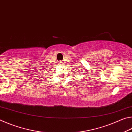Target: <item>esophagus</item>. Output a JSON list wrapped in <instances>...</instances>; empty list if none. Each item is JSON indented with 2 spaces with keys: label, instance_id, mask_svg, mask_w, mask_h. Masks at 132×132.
<instances>
[{
  "label": "esophagus",
  "instance_id": "obj_1",
  "mask_svg": "<svg viewBox=\"0 0 132 132\" xmlns=\"http://www.w3.org/2000/svg\"><path fill=\"white\" fill-rule=\"evenodd\" d=\"M62 62H60V63H61V64H62Z\"/></svg>",
  "mask_w": 132,
  "mask_h": 132
}]
</instances>
